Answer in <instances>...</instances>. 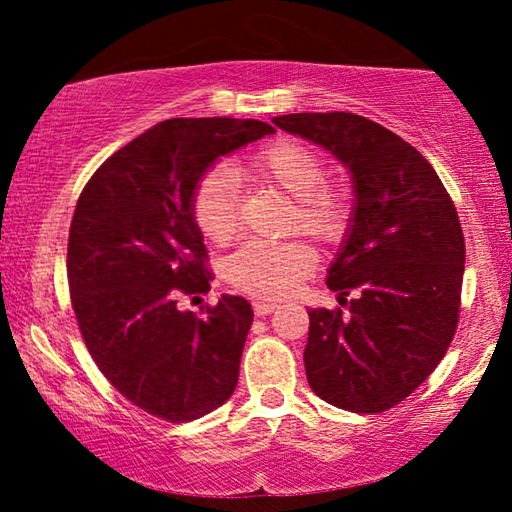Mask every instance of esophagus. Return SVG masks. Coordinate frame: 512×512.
<instances>
[{"label": "esophagus", "instance_id": "34e87169", "mask_svg": "<svg viewBox=\"0 0 512 512\" xmlns=\"http://www.w3.org/2000/svg\"><path fill=\"white\" fill-rule=\"evenodd\" d=\"M275 310H277V303H263V300H256L254 303L256 317H268V314H272Z\"/></svg>", "mask_w": 512, "mask_h": 512}]
</instances>
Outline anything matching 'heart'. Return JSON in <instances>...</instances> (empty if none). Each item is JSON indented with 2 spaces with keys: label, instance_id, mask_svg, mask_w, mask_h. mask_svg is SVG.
<instances>
[{
  "label": "heart",
  "instance_id": "obj_1",
  "mask_svg": "<svg viewBox=\"0 0 512 512\" xmlns=\"http://www.w3.org/2000/svg\"><path fill=\"white\" fill-rule=\"evenodd\" d=\"M237 172L291 195L286 228L321 244L342 240L352 221V198L338 181L326 179V160L312 146L277 139L258 149ZM193 221L207 242L226 244L240 230L237 179L228 167H214L198 181L191 200ZM317 254L303 240H254L226 261V279L256 298H284L310 275Z\"/></svg>",
  "mask_w": 512,
  "mask_h": 512
}]
</instances>
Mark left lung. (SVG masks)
<instances>
[{
    "instance_id": "obj_1",
    "label": "left lung",
    "mask_w": 512,
    "mask_h": 512,
    "mask_svg": "<svg viewBox=\"0 0 512 512\" xmlns=\"http://www.w3.org/2000/svg\"><path fill=\"white\" fill-rule=\"evenodd\" d=\"M272 123L331 151L354 179V214L328 289L349 314L310 310L305 373L349 412H384L443 361L459 324L466 244L457 207L429 160L380 123L286 114Z\"/></svg>"
}]
</instances>
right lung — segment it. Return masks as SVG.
Returning <instances> with one entry per match:
<instances>
[{
  "instance_id": "right-lung-1",
  "label": "right lung",
  "mask_w": 512,
  "mask_h": 512,
  "mask_svg": "<svg viewBox=\"0 0 512 512\" xmlns=\"http://www.w3.org/2000/svg\"><path fill=\"white\" fill-rule=\"evenodd\" d=\"M263 121L170 118L104 160L76 202L67 279L83 342L139 410L191 422L237 387L249 300L221 296L198 317L179 296L209 291L191 200L219 156L272 135Z\"/></svg>"
}]
</instances>
